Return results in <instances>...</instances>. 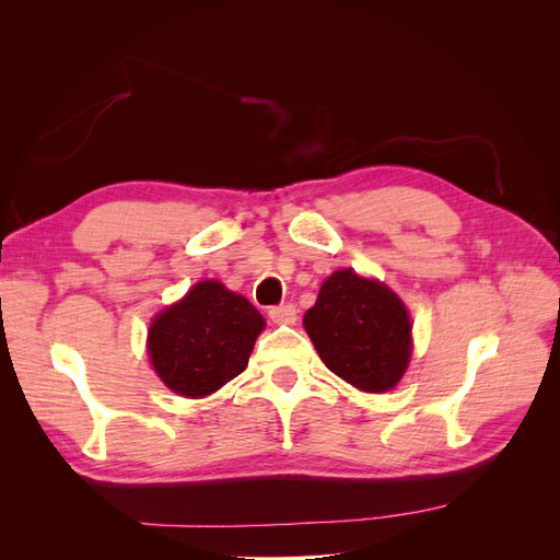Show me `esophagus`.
<instances>
[{
  "label": "esophagus",
  "instance_id": "obj_1",
  "mask_svg": "<svg viewBox=\"0 0 560 560\" xmlns=\"http://www.w3.org/2000/svg\"><path fill=\"white\" fill-rule=\"evenodd\" d=\"M270 319L276 322V325H294L296 322V306H292V303H282V306H276L268 311Z\"/></svg>",
  "mask_w": 560,
  "mask_h": 560
}]
</instances>
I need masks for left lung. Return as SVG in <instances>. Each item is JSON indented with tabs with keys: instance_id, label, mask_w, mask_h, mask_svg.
<instances>
[{
	"instance_id": "8db88e82",
	"label": "left lung",
	"mask_w": 560,
	"mask_h": 560,
	"mask_svg": "<svg viewBox=\"0 0 560 560\" xmlns=\"http://www.w3.org/2000/svg\"><path fill=\"white\" fill-rule=\"evenodd\" d=\"M303 327L327 369L364 393H387L409 366V311L389 287L352 268L322 282Z\"/></svg>"
}]
</instances>
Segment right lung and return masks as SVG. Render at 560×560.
<instances>
[{
  "instance_id": "add662e5",
  "label": "right lung",
  "mask_w": 560,
  "mask_h": 560,
  "mask_svg": "<svg viewBox=\"0 0 560 560\" xmlns=\"http://www.w3.org/2000/svg\"><path fill=\"white\" fill-rule=\"evenodd\" d=\"M264 325L245 296L217 280H202L154 317L147 352L173 393L200 399L243 374Z\"/></svg>"
}]
</instances>
